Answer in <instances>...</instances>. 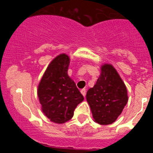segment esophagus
Returning <instances> with one entry per match:
<instances>
[{
  "label": "esophagus",
  "instance_id": "1",
  "mask_svg": "<svg viewBox=\"0 0 153 153\" xmlns=\"http://www.w3.org/2000/svg\"><path fill=\"white\" fill-rule=\"evenodd\" d=\"M80 93H82V95H83V97L86 96V90H85V89H82V90H80Z\"/></svg>",
  "mask_w": 153,
  "mask_h": 153
}]
</instances>
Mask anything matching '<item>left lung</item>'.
<instances>
[{
    "label": "left lung",
    "instance_id": "1",
    "mask_svg": "<svg viewBox=\"0 0 153 153\" xmlns=\"http://www.w3.org/2000/svg\"><path fill=\"white\" fill-rule=\"evenodd\" d=\"M93 120L100 125L114 123L128 102L125 83L113 65L101 66V74L86 93Z\"/></svg>",
    "mask_w": 153,
    "mask_h": 153
}]
</instances>
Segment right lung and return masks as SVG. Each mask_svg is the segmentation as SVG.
I'll return each instance as SVG.
<instances>
[{"mask_svg": "<svg viewBox=\"0 0 153 153\" xmlns=\"http://www.w3.org/2000/svg\"><path fill=\"white\" fill-rule=\"evenodd\" d=\"M70 60L65 53L56 56L48 65L37 89L42 112L55 123L69 121L75 108L84 100L67 74Z\"/></svg>", "mask_w": 153, "mask_h": 153, "instance_id": "right-lung-1", "label": "right lung"}]
</instances>
